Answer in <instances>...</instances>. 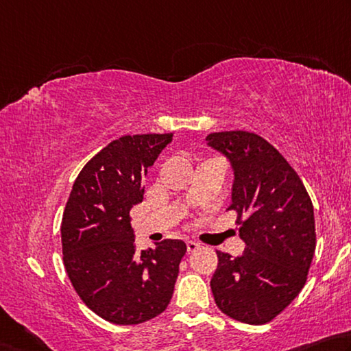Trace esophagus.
I'll return each instance as SVG.
<instances>
[{"instance_id": "esophagus-1", "label": "esophagus", "mask_w": 351, "mask_h": 351, "mask_svg": "<svg viewBox=\"0 0 351 351\" xmlns=\"http://www.w3.org/2000/svg\"><path fill=\"white\" fill-rule=\"evenodd\" d=\"M186 248H188V253H194L195 250L200 248V243L195 242V241H188L186 242Z\"/></svg>"}]
</instances>
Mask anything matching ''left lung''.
Returning <instances> with one entry per match:
<instances>
[{"instance_id":"obj_1","label":"left lung","mask_w":351,"mask_h":351,"mask_svg":"<svg viewBox=\"0 0 351 351\" xmlns=\"http://www.w3.org/2000/svg\"><path fill=\"white\" fill-rule=\"evenodd\" d=\"M234 168L232 204L241 257L216 251L211 290L219 310L236 321L262 325L280 315L302 290L316 250L315 213L298 172L254 132L223 131L206 137Z\"/></svg>"}]
</instances>
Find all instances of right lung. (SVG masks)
Instances as JSON below:
<instances>
[{"mask_svg":"<svg viewBox=\"0 0 351 351\" xmlns=\"http://www.w3.org/2000/svg\"><path fill=\"white\" fill-rule=\"evenodd\" d=\"M169 134L123 135L80 171L61 220L66 273L80 299L104 321L137 325L163 313L186 245L156 243L138 253L129 211L143 200L147 169Z\"/></svg>","mask_w":351,"mask_h":351,"instance_id":"1","label":"right lung"}]
</instances>
